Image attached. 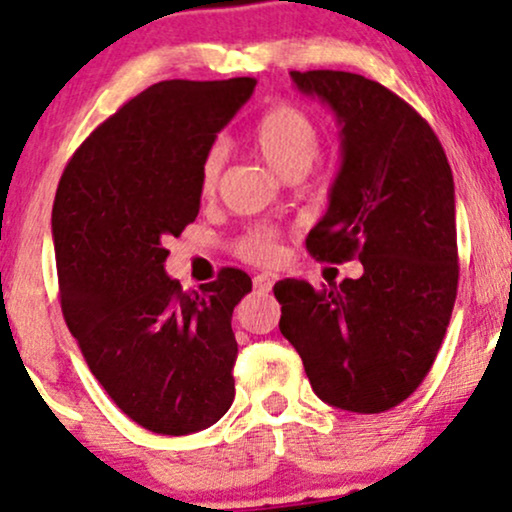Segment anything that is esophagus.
Returning a JSON list of instances; mask_svg holds the SVG:
<instances>
[{"mask_svg": "<svg viewBox=\"0 0 512 512\" xmlns=\"http://www.w3.org/2000/svg\"><path fill=\"white\" fill-rule=\"evenodd\" d=\"M274 282H277V274H272V272H262V274H257L255 279H252V284H255L257 294H269V291H272Z\"/></svg>", "mask_w": 512, "mask_h": 512, "instance_id": "34e87169", "label": "esophagus"}]
</instances>
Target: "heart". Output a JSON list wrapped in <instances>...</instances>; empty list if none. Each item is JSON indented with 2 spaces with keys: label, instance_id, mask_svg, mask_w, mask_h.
Returning <instances> with one entry per match:
<instances>
[{
  "label": "heart",
  "instance_id": "b5f03b06",
  "mask_svg": "<svg viewBox=\"0 0 512 512\" xmlns=\"http://www.w3.org/2000/svg\"><path fill=\"white\" fill-rule=\"evenodd\" d=\"M250 140L255 150L265 157L272 170L282 177L291 174H306L320 155V128L308 111L291 101H274L267 106L250 128ZM223 153L221 148H211L201 160L199 187L209 194L216 189L218 174H221ZM240 257L250 262H274L279 257V235L272 228H255L243 235L238 243Z\"/></svg>",
  "mask_w": 512,
  "mask_h": 512
}]
</instances>
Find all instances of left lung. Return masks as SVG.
<instances>
[{
    "label": "left lung",
    "instance_id": "obj_1",
    "mask_svg": "<svg viewBox=\"0 0 512 512\" xmlns=\"http://www.w3.org/2000/svg\"><path fill=\"white\" fill-rule=\"evenodd\" d=\"M299 92L338 116L342 165L325 216L308 233L316 260L359 257L364 274L313 289L274 284L279 330L318 398L384 413L428 376L457 299L454 179L428 121L355 72H291Z\"/></svg>",
    "mask_w": 512,
    "mask_h": 512
}]
</instances>
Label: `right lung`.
Returning a JSON list of instances; mask_svg holds the SVG:
<instances>
[{
	"instance_id": "obj_1",
	"label": "right lung",
	"mask_w": 512,
	"mask_h": 512,
	"mask_svg": "<svg viewBox=\"0 0 512 512\" xmlns=\"http://www.w3.org/2000/svg\"><path fill=\"white\" fill-rule=\"evenodd\" d=\"M255 84H153L94 128L55 192L67 328L111 401L157 435L209 428L235 396L230 318L252 279L226 267L184 291L165 272V240L199 216L201 160Z\"/></svg>"
}]
</instances>
